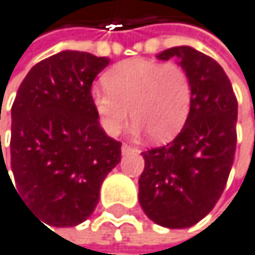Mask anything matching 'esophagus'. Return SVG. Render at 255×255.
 I'll return each mask as SVG.
<instances>
[{"instance_id": "esophagus-1", "label": "esophagus", "mask_w": 255, "mask_h": 255, "mask_svg": "<svg viewBox=\"0 0 255 255\" xmlns=\"http://www.w3.org/2000/svg\"><path fill=\"white\" fill-rule=\"evenodd\" d=\"M121 150H122V155H127V153H131V151H134L136 148H133V147L128 145V144H122Z\"/></svg>"}]
</instances>
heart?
<instances>
[{"instance_id": "b5f03b06", "label": "heart", "mask_w": 255, "mask_h": 255, "mask_svg": "<svg viewBox=\"0 0 255 255\" xmlns=\"http://www.w3.org/2000/svg\"><path fill=\"white\" fill-rule=\"evenodd\" d=\"M105 90L91 91V104L102 128L119 134L131 118L134 133L147 131L156 142L175 137L184 127L192 105V82L176 63L131 58L104 76Z\"/></svg>"}]
</instances>
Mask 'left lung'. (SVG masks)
Wrapping results in <instances>:
<instances>
[{
    "label": "left lung",
    "mask_w": 255,
    "mask_h": 255,
    "mask_svg": "<svg viewBox=\"0 0 255 255\" xmlns=\"http://www.w3.org/2000/svg\"><path fill=\"white\" fill-rule=\"evenodd\" d=\"M175 58L192 82V105L179 134L167 145L142 151L139 204L159 226L184 229L209 214L225 190L237 144V99L214 58L176 46L156 55Z\"/></svg>",
    "instance_id": "obj_1"
}]
</instances>
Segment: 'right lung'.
Wrapping results in <instances>:
<instances>
[{
    "mask_svg": "<svg viewBox=\"0 0 255 255\" xmlns=\"http://www.w3.org/2000/svg\"><path fill=\"white\" fill-rule=\"evenodd\" d=\"M108 63L105 57L62 51L37 63L18 88L10 136L15 186L2 153L0 176H9L43 225L85 222L99 203L105 176L121 161V142L100 128L91 104L93 80Z\"/></svg>",
    "mask_w": 255,
    "mask_h": 255,
    "instance_id": "obj_1",
    "label": "right lung"
}]
</instances>
